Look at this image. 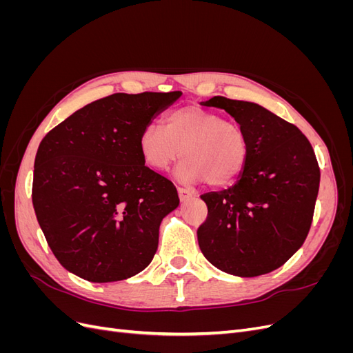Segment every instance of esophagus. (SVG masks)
I'll return each mask as SVG.
<instances>
[{
  "label": "esophagus",
  "instance_id": "obj_1",
  "mask_svg": "<svg viewBox=\"0 0 353 353\" xmlns=\"http://www.w3.org/2000/svg\"><path fill=\"white\" fill-rule=\"evenodd\" d=\"M178 196H179L181 201H188V200H193L196 197L193 191H190L188 188H178Z\"/></svg>",
  "mask_w": 353,
  "mask_h": 353
}]
</instances>
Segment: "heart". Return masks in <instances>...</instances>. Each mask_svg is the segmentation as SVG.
Wrapping results in <instances>:
<instances>
[{
	"label": "heart",
	"instance_id": "b5f03b06",
	"mask_svg": "<svg viewBox=\"0 0 353 353\" xmlns=\"http://www.w3.org/2000/svg\"><path fill=\"white\" fill-rule=\"evenodd\" d=\"M145 165L162 172L183 154L176 175L185 183L212 187L236 181L249 159V140L240 123L199 105L170 112L165 126L148 123L140 134Z\"/></svg>",
	"mask_w": 353,
	"mask_h": 353
}]
</instances>
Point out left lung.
I'll return each mask as SVG.
<instances>
[{
    "mask_svg": "<svg viewBox=\"0 0 353 353\" xmlns=\"http://www.w3.org/2000/svg\"><path fill=\"white\" fill-rule=\"evenodd\" d=\"M241 125L249 159L236 184L200 196L208 219L197 230L201 253L218 270L250 279L280 268L311 228L319 168L299 128L261 104L215 95L201 101Z\"/></svg>",
    "mask_w": 353,
    "mask_h": 353,
    "instance_id": "obj_1",
    "label": "left lung"
}]
</instances>
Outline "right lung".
Here are the masks:
<instances>
[{"label": "right lung", "mask_w": 353, "mask_h": 353, "mask_svg": "<svg viewBox=\"0 0 353 353\" xmlns=\"http://www.w3.org/2000/svg\"><path fill=\"white\" fill-rule=\"evenodd\" d=\"M183 92H117L70 114L41 141L32 201L50 249L92 283L126 280L150 265L162 219L179 199L148 169L140 134Z\"/></svg>", "instance_id": "right-lung-1"}]
</instances>
